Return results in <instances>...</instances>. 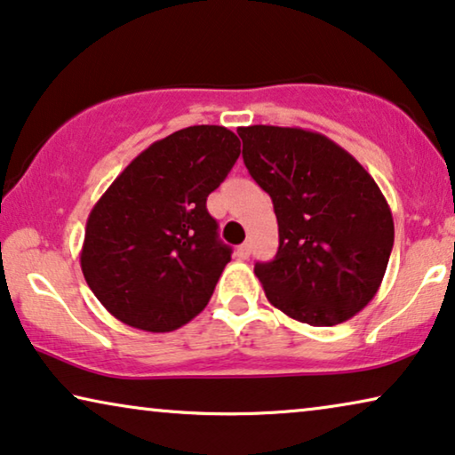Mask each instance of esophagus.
Returning a JSON list of instances; mask_svg holds the SVG:
<instances>
[{
	"label": "esophagus",
	"instance_id": "esophagus-1",
	"mask_svg": "<svg viewBox=\"0 0 455 455\" xmlns=\"http://www.w3.org/2000/svg\"><path fill=\"white\" fill-rule=\"evenodd\" d=\"M251 255V245L249 243H243V245L236 247V258L239 259H247Z\"/></svg>",
	"mask_w": 455,
	"mask_h": 455
}]
</instances>
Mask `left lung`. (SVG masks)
I'll list each match as a JSON object with an SVG mask.
<instances>
[{
  "instance_id": "8db88e82",
  "label": "left lung",
  "mask_w": 455,
  "mask_h": 455,
  "mask_svg": "<svg viewBox=\"0 0 455 455\" xmlns=\"http://www.w3.org/2000/svg\"><path fill=\"white\" fill-rule=\"evenodd\" d=\"M243 161L272 197L276 258L255 264L270 303L300 323L336 325L379 291L394 247V219L364 166L323 133L239 127Z\"/></svg>"
}]
</instances>
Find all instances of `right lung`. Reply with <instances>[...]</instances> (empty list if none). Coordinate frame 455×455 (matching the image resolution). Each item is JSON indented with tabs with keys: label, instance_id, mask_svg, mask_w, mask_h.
<instances>
[{
	"label": "right lung",
	"instance_id": "obj_1",
	"mask_svg": "<svg viewBox=\"0 0 455 455\" xmlns=\"http://www.w3.org/2000/svg\"><path fill=\"white\" fill-rule=\"evenodd\" d=\"M241 142L222 125H191L133 158L94 204L80 266L102 307L132 328L172 331L204 311L230 247L206 200Z\"/></svg>",
	"mask_w": 455,
	"mask_h": 455
}]
</instances>
